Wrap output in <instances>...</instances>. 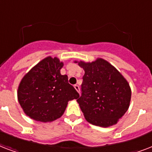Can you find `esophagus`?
Returning <instances> with one entry per match:
<instances>
[{
    "mask_svg": "<svg viewBox=\"0 0 152 152\" xmlns=\"http://www.w3.org/2000/svg\"><path fill=\"white\" fill-rule=\"evenodd\" d=\"M74 88H75V89L77 91V92L80 93V87H79V85L76 84V85H74Z\"/></svg>",
    "mask_w": 152,
    "mask_h": 152,
    "instance_id": "obj_1",
    "label": "esophagus"
}]
</instances>
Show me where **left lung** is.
Returning a JSON list of instances; mask_svg holds the SVG:
<instances>
[{
    "label": "left lung",
    "mask_w": 152,
    "mask_h": 152,
    "mask_svg": "<svg viewBox=\"0 0 152 152\" xmlns=\"http://www.w3.org/2000/svg\"><path fill=\"white\" fill-rule=\"evenodd\" d=\"M84 70L77 99L88 122L101 127L117 124L129 107L131 88L125 77L106 60L75 61Z\"/></svg>",
    "instance_id": "1"
}]
</instances>
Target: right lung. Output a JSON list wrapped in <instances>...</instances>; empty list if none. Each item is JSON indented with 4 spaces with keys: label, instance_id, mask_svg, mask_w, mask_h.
Returning a JSON list of instances; mask_svg holds the SVG:
<instances>
[{
    "label": "right lung",
    "instance_id": "1",
    "mask_svg": "<svg viewBox=\"0 0 152 152\" xmlns=\"http://www.w3.org/2000/svg\"><path fill=\"white\" fill-rule=\"evenodd\" d=\"M63 62L47 57L32 68L21 80L18 101L26 115L31 119L49 122L61 118L68 102L80 97L69 83L67 75H61Z\"/></svg>",
    "mask_w": 152,
    "mask_h": 152
}]
</instances>
